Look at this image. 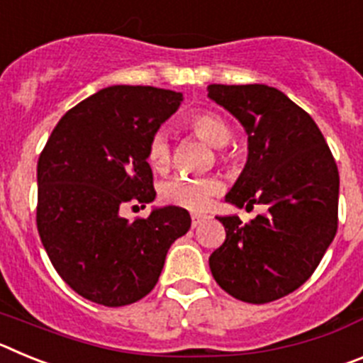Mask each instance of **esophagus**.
<instances>
[{
    "mask_svg": "<svg viewBox=\"0 0 363 363\" xmlns=\"http://www.w3.org/2000/svg\"><path fill=\"white\" fill-rule=\"evenodd\" d=\"M205 218H207V216H205V214H200V213H192L191 214V225L192 227H198V225H200V223H201V221H203L205 220Z\"/></svg>",
    "mask_w": 363,
    "mask_h": 363,
    "instance_id": "obj_1",
    "label": "esophagus"
}]
</instances>
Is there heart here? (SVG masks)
<instances>
[{
	"mask_svg": "<svg viewBox=\"0 0 363 363\" xmlns=\"http://www.w3.org/2000/svg\"><path fill=\"white\" fill-rule=\"evenodd\" d=\"M187 129L213 147H225L233 136L229 123L216 112H198L187 120ZM220 160L227 162L229 156L221 150ZM147 162L156 172H167L171 169L172 147L167 134L156 133L150 138L147 147ZM220 189L221 184L216 176H176L162 185L160 198L169 205L200 211L207 207L211 198L218 194Z\"/></svg>",
	"mask_w": 363,
	"mask_h": 363,
	"instance_id": "b5f03b06",
	"label": "heart"
}]
</instances>
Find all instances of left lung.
Wrapping results in <instances>:
<instances>
[{
	"mask_svg": "<svg viewBox=\"0 0 363 363\" xmlns=\"http://www.w3.org/2000/svg\"><path fill=\"white\" fill-rule=\"evenodd\" d=\"M209 98L240 120L249 156L225 196L267 207L251 223L221 216L225 242L209 265L221 289L269 303L306 284L338 229V167L313 118L267 85H209Z\"/></svg>",
	"mask_w": 363,
	"mask_h": 363,
	"instance_id": "obj_1",
	"label": "left lung"
}]
</instances>
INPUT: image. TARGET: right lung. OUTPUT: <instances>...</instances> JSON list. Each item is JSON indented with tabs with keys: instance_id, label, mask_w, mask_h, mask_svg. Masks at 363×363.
<instances>
[{
	"instance_id": "add662e5",
	"label": "right lung",
	"mask_w": 363,
	"mask_h": 363,
	"mask_svg": "<svg viewBox=\"0 0 363 363\" xmlns=\"http://www.w3.org/2000/svg\"><path fill=\"white\" fill-rule=\"evenodd\" d=\"M182 92L114 85L57 121L38 160L36 223L54 269L79 296L129 306L154 289L169 247L191 227L182 207L133 221L156 191L147 147L179 107Z\"/></svg>"
}]
</instances>
